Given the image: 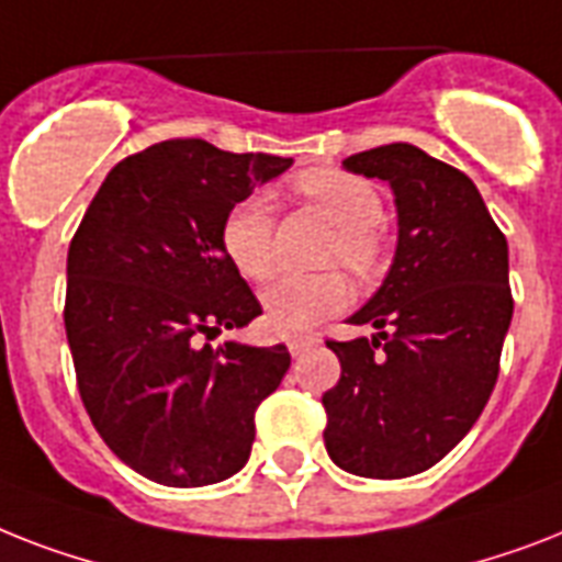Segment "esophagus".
<instances>
[{"mask_svg": "<svg viewBox=\"0 0 562 562\" xmlns=\"http://www.w3.org/2000/svg\"><path fill=\"white\" fill-rule=\"evenodd\" d=\"M312 346H314L312 337H294V340H291V344H289V352L294 355V358H300V355L308 352Z\"/></svg>", "mask_w": 562, "mask_h": 562, "instance_id": "esophagus-1", "label": "esophagus"}]
</instances>
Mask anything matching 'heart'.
I'll return each mask as SVG.
<instances>
[{"label": "heart", "instance_id": "heart-1", "mask_svg": "<svg viewBox=\"0 0 562 562\" xmlns=\"http://www.w3.org/2000/svg\"><path fill=\"white\" fill-rule=\"evenodd\" d=\"M296 190L323 216L337 225L328 259L344 262L358 277L378 266L381 239L378 225L384 222V199L367 178L335 167H321L296 176ZM277 218L266 193H250L227 210L222 222V248L231 266L245 280L262 282L277 271ZM349 303V285L337 273L323 277H285L262 294L266 321L280 335H300Z\"/></svg>", "mask_w": 562, "mask_h": 562}]
</instances>
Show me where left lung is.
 <instances>
[{"label": "left lung", "instance_id": "left-lung-1", "mask_svg": "<svg viewBox=\"0 0 562 562\" xmlns=\"http://www.w3.org/2000/svg\"><path fill=\"white\" fill-rule=\"evenodd\" d=\"M344 167L392 187L398 248L384 285L349 317L375 335L326 340L340 381L323 395V439L355 476H415L468 436L496 386L514 314L508 241L471 178L413 144Z\"/></svg>", "mask_w": 562, "mask_h": 562}]
</instances>
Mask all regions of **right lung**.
I'll return each mask as SVG.
<instances>
[{"label":"right lung","mask_w":562,"mask_h":562,"mask_svg":"<svg viewBox=\"0 0 562 562\" xmlns=\"http://www.w3.org/2000/svg\"><path fill=\"white\" fill-rule=\"evenodd\" d=\"M289 167L199 138L153 144L112 167L68 245L77 390L109 450L158 485L241 471L254 413L289 372L282 344H202L262 314L222 248V222Z\"/></svg>","instance_id":"1"}]
</instances>
